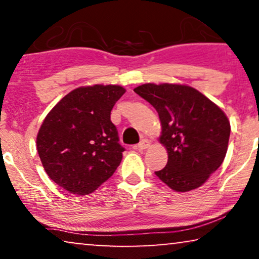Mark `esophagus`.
Returning a JSON list of instances; mask_svg holds the SVG:
<instances>
[{
    "label": "esophagus",
    "mask_w": 259,
    "mask_h": 259,
    "mask_svg": "<svg viewBox=\"0 0 259 259\" xmlns=\"http://www.w3.org/2000/svg\"><path fill=\"white\" fill-rule=\"evenodd\" d=\"M150 146H151V141L147 139H143L139 144H138L137 147L139 148V150H146V148H148Z\"/></svg>",
    "instance_id": "1"
}]
</instances>
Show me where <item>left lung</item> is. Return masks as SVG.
I'll list each match as a JSON object with an SVG mask.
<instances>
[{"mask_svg":"<svg viewBox=\"0 0 259 259\" xmlns=\"http://www.w3.org/2000/svg\"><path fill=\"white\" fill-rule=\"evenodd\" d=\"M134 92L157 109L167 165L155 175L176 192L200 187L228 152L230 121L223 109L196 88L180 83H144Z\"/></svg>","mask_w":259,"mask_h":259,"instance_id":"obj_1","label":"left lung"}]
</instances>
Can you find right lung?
I'll return each instance as SVG.
<instances>
[{
    "mask_svg": "<svg viewBox=\"0 0 259 259\" xmlns=\"http://www.w3.org/2000/svg\"><path fill=\"white\" fill-rule=\"evenodd\" d=\"M125 92L118 84L81 86L46 115L36 137L37 153L46 173L62 189L90 194L118 168L123 147L111 111Z\"/></svg>",
    "mask_w": 259,
    "mask_h": 259,
    "instance_id": "obj_1",
    "label": "right lung"
}]
</instances>
